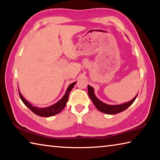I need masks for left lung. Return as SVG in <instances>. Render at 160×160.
<instances>
[{
    "label": "left lung",
    "mask_w": 160,
    "mask_h": 160,
    "mask_svg": "<svg viewBox=\"0 0 160 160\" xmlns=\"http://www.w3.org/2000/svg\"><path fill=\"white\" fill-rule=\"evenodd\" d=\"M88 94L90 98H91V100L92 101L93 103H94V106H96V108L99 110V111L108 115L117 114V113L124 111V110H126L128 107L132 105L133 103V101H135L136 97H137L138 95L136 94V97L133 98V99H132L127 103L120 104V105H108V104H106L102 102V101H101L97 97H96L94 94V89H93L92 87L89 85H88Z\"/></svg>",
    "instance_id": "left-lung-1"
}]
</instances>
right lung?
Wrapping results in <instances>:
<instances>
[{
  "instance_id": "right-lung-1",
  "label": "right lung",
  "mask_w": 160,
  "mask_h": 160,
  "mask_svg": "<svg viewBox=\"0 0 160 160\" xmlns=\"http://www.w3.org/2000/svg\"><path fill=\"white\" fill-rule=\"evenodd\" d=\"M76 82H74L71 83L70 85L68 86V88L66 89V92L65 94L63 95V97L61 98V99L57 101L56 103H54V105L51 106H49L48 108H38L36 106H33L31 104L27 101L24 98V97L22 95L21 93L19 91V97L22 102L25 104V106H27L28 108H29L32 112H34L35 114L39 116H41V117H51V116H53L54 115H57L58 113L60 112L64 108V107L66 105V103H67L68 99V96L69 93L71 92L72 89L73 88L74 85H75Z\"/></svg>"
}]
</instances>
